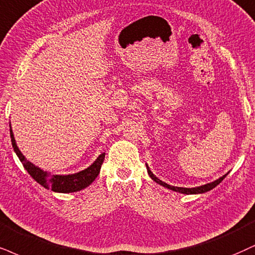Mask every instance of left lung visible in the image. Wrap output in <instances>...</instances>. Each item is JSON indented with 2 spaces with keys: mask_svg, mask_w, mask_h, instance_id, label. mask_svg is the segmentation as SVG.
<instances>
[{
  "mask_svg": "<svg viewBox=\"0 0 255 255\" xmlns=\"http://www.w3.org/2000/svg\"><path fill=\"white\" fill-rule=\"evenodd\" d=\"M146 169H147V174H149L150 177H151L152 180L156 182V183L161 184V185H163V187L168 188V189H171V190H174V191H177V193H181V194H188V195H189V194H202V193H206V191L212 190L213 188H215L216 185L221 183L222 180H224V178L226 177V175H227V174H226V175L222 176V177H220L219 180H216V181H214V182H212V183H207V184H204V185H201V187H195V188H182V187H174V185L166 184L165 182H163V181L159 180V178H157L156 176L152 174L151 170H150L149 166H147V165H146Z\"/></svg>",
  "mask_w": 255,
  "mask_h": 255,
  "instance_id": "1",
  "label": "left lung"
}]
</instances>
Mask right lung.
<instances>
[{"label":"right lung","instance_id":"add662e5","mask_svg":"<svg viewBox=\"0 0 255 255\" xmlns=\"http://www.w3.org/2000/svg\"><path fill=\"white\" fill-rule=\"evenodd\" d=\"M10 138H11V144L12 147H14V151L16 152V155L20 161L23 164L24 169L28 171L31 177L35 180L37 183L47 188V189H51L53 191H56V193H73V191H79L84 188H86L87 185H90L92 182L96 180L97 176L99 175L100 168H102V164L104 162V158H105V152H103L98 158L94 161L92 165H90L89 168L85 169V170L77 172V174L72 175H52L48 174V172L41 170L40 168H37L27 161L26 157L22 155L20 150L15 143L14 134H12L11 128H10Z\"/></svg>","mask_w":255,"mask_h":255}]
</instances>
